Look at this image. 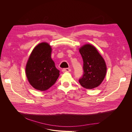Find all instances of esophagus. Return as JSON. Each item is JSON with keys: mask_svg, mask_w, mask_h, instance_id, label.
<instances>
[{"mask_svg": "<svg viewBox=\"0 0 132 132\" xmlns=\"http://www.w3.org/2000/svg\"><path fill=\"white\" fill-rule=\"evenodd\" d=\"M62 71L64 72H69L71 71V69L69 68H64L62 69Z\"/></svg>", "mask_w": 132, "mask_h": 132, "instance_id": "obj_1", "label": "esophagus"}]
</instances>
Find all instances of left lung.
I'll use <instances>...</instances> for the list:
<instances>
[{
  "label": "left lung",
  "instance_id": "obj_1",
  "mask_svg": "<svg viewBox=\"0 0 132 132\" xmlns=\"http://www.w3.org/2000/svg\"><path fill=\"white\" fill-rule=\"evenodd\" d=\"M83 60L84 73L79 82L85 89H94L101 84L106 74L104 59L96 48L85 45L79 49Z\"/></svg>",
  "mask_w": 132,
  "mask_h": 132
}]
</instances>
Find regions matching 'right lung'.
Instances as JSON below:
<instances>
[{
    "instance_id": "right-lung-1",
    "label": "right lung",
    "mask_w": 132,
    "mask_h": 132,
    "mask_svg": "<svg viewBox=\"0 0 132 132\" xmlns=\"http://www.w3.org/2000/svg\"><path fill=\"white\" fill-rule=\"evenodd\" d=\"M52 49L46 42L35 47L26 66V74L35 89L46 91L53 86L59 76V70L51 58Z\"/></svg>"
}]
</instances>
